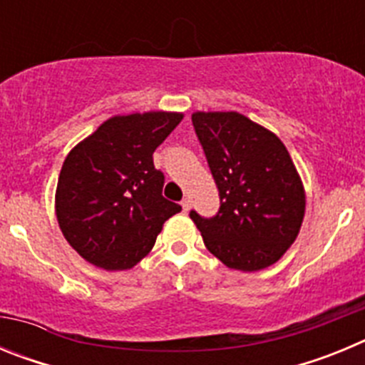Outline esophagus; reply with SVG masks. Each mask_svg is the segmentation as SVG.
<instances>
[{
    "mask_svg": "<svg viewBox=\"0 0 365 365\" xmlns=\"http://www.w3.org/2000/svg\"><path fill=\"white\" fill-rule=\"evenodd\" d=\"M180 206H182V210L188 212L190 206H192V201H190V199H182V201H180Z\"/></svg>",
    "mask_w": 365,
    "mask_h": 365,
    "instance_id": "obj_1",
    "label": "esophagus"
}]
</instances>
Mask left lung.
Listing matches in <instances>:
<instances>
[{
    "mask_svg": "<svg viewBox=\"0 0 365 365\" xmlns=\"http://www.w3.org/2000/svg\"><path fill=\"white\" fill-rule=\"evenodd\" d=\"M192 122L221 199L215 217L190 212L206 248L241 272L274 265L305 215V188L285 144L237 111H195Z\"/></svg>",
    "mask_w": 365,
    "mask_h": 365,
    "instance_id": "obj_1",
    "label": "left lung"
}]
</instances>
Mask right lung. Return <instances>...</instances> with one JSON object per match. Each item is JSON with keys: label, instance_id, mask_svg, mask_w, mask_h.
<instances>
[{"label": "right lung", "instance_id": "obj_1", "mask_svg": "<svg viewBox=\"0 0 365 365\" xmlns=\"http://www.w3.org/2000/svg\"><path fill=\"white\" fill-rule=\"evenodd\" d=\"M182 113L115 115L80 140L63 160L54 210L67 243L104 270L133 269L153 248L164 221L180 212L163 197L153 151Z\"/></svg>", "mask_w": 365, "mask_h": 365}]
</instances>
